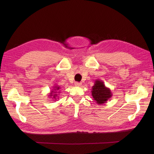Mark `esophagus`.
Instances as JSON below:
<instances>
[{
    "label": "esophagus",
    "instance_id": "1",
    "mask_svg": "<svg viewBox=\"0 0 154 154\" xmlns=\"http://www.w3.org/2000/svg\"><path fill=\"white\" fill-rule=\"evenodd\" d=\"M74 85L75 86H81L82 85V83L81 82H75L74 83Z\"/></svg>",
    "mask_w": 154,
    "mask_h": 154
}]
</instances>
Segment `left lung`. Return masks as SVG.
Here are the masks:
<instances>
[{
  "mask_svg": "<svg viewBox=\"0 0 154 154\" xmlns=\"http://www.w3.org/2000/svg\"><path fill=\"white\" fill-rule=\"evenodd\" d=\"M92 96L93 100L98 105H103L108 101L112 96L109 88L106 87L104 82L100 80L94 82V85L92 87Z\"/></svg>",
  "mask_w": 154,
  "mask_h": 154,
  "instance_id": "obj_1",
  "label": "left lung"
}]
</instances>
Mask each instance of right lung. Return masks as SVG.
<instances>
[{
    "instance_id": "add662e5",
    "label": "right lung",
    "mask_w": 154,
    "mask_h": 154,
    "mask_svg": "<svg viewBox=\"0 0 154 154\" xmlns=\"http://www.w3.org/2000/svg\"><path fill=\"white\" fill-rule=\"evenodd\" d=\"M60 89V86H58V85H54L53 87V88L52 90L51 91V92H49V94L48 95L49 98H52V100H57V99H58V95L57 93H60V91H58Z\"/></svg>"
}]
</instances>
